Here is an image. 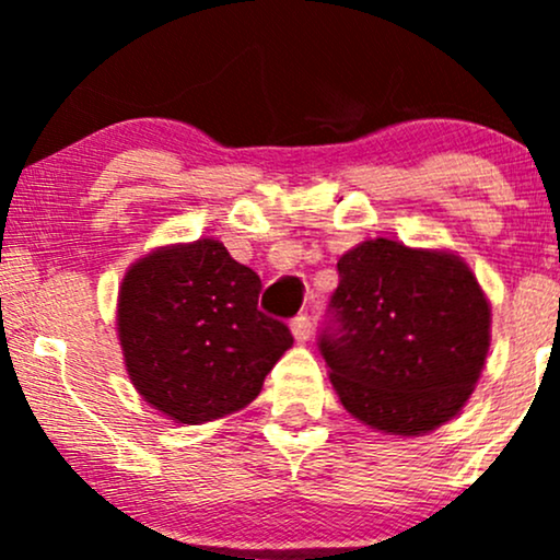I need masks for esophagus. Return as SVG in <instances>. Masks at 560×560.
Returning <instances> with one entry per match:
<instances>
[{"label": "esophagus", "instance_id": "34e87169", "mask_svg": "<svg viewBox=\"0 0 560 560\" xmlns=\"http://www.w3.org/2000/svg\"><path fill=\"white\" fill-rule=\"evenodd\" d=\"M313 331V324H311V316L307 313H300V316L292 318V334L294 339H300V342H305L307 337H311Z\"/></svg>", "mask_w": 560, "mask_h": 560}]
</instances>
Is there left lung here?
Wrapping results in <instances>:
<instances>
[{"mask_svg":"<svg viewBox=\"0 0 560 560\" xmlns=\"http://www.w3.org/2000/svg\"><path fill=\"white\" fill-rule=\"evenodd\" d=\"M318 350L339 400L389 434H427L464 408L490 350V305L464 260L371 240L337 262Z\"/></svg>","mask_w":560,"mask_h":560,"instance_id":"8db88e82","label":"left lung"}]
</instances>
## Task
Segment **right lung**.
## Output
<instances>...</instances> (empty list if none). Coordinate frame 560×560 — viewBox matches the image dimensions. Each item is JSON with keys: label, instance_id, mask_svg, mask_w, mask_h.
<instances>
[{"label": "right lung", "instance_id": "obj_1", "mask_svg": "<svg viewBox=\"0 0 560 560\" xmlns=\"http://www.w3.org/2000/svg\"><path fill=\"white\" fill-rule=\"evenodd\" d=\"M260 276L215 240L163 247L120 287L118 337L133 387L176 423L234 413L292 347L258 307Z\"/></svg>", "mask_w": 560, "mask_h": 560}]
</instances>
